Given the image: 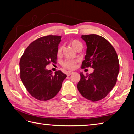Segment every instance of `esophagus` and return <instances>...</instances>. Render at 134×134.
<instances>
[{
	"label": "esophagus",
	"mask_w": 134,
	"mask_h": 134,
	"mask_svg": "<svg viewBox=\"0 0 134 134\" xmlns=\"http://www.w3.org/2000/svg\"><path fill=\"white\" fill-rule=\"evenodd\" d=\"M73 73H74V72H72V71H67L66 72L67 75H68V76H70V75H71V74H72Z\"/></svg>",
	"instance_id": "esophagus-1"
}]
</instances>
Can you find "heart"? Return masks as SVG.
<instances>
[{
	"mask_svg": "<svg viewBox=\"0 0 134 134\" xmlns=\"http://www.w3.org/2000/svg\"><path fill=\"white\" fill-rule=\"evenodd\" d=\"M70 45L71 46V47L74 48V49L75 50L77 49L78 47H82V44L81 43H80L79 40H71L70 42ZM62 49L63 48L62 46L58 48L57 50V55H60L62 54ZM77 61L76 60H65V62H63V66L64 68L69 70H73L75 69V64L77 63Z\"/></svg>",
	"mask_w": 134,
	"mask_h": 134,
	"instance_id": "1",
	"label": "heart"
}]
</instances>
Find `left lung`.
Segmentation results:
<instances>
[{
  "label": "left lung",
  "mask_w": 134,
  "mask_h": 134,
  "mask_svg": "<svg viewBox=\"0 0 134 134\" xmlns=\"http://www.w3.org/2000/svg\"><path fill=\"white\" fill-rule=\"evenodd\" d=\"M87 45L86 55L81 68L91 67L94 72L81 79L77 88L85 98L97 101L107 96L115 85L120 71L118 55L110 43L102 36L94 35H82Z\"/></svg>",
  "instance_id": "8db88e82"
}]
</instances>
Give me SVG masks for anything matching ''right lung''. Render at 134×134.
I'll use <instances>...</instances> for the list:
<instances>
[{
	"mask_svg": "<svg viewBox=\"0 0 134 134\" xmlns=\"http://www.w3.org/2000/svg\"><path fill=\"white\" fill-rule=\"evenodd\" d=\"M61 36L49 35L37 38L27 47L20 60V75L23 84L34 98L47 101L56 96L66 74L59 70L53 75L46 69L56 63Z\"/></svg>",
	"mask_w": 134,
	"mask_h": 134,
	"instance_id": "right-lung-1",
	"label": "right lung"
}]
</instances>
